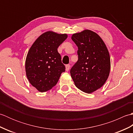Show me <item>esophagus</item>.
<instances>
[{
    "label": "esophagus",
    "mask_w": 133,
    "mask_h": 133,
    "mask_svg": "<svg viewBox=\"0 0 133 133\" xmlns=\"http://www.w3.org/2000/svg\"><path fill=\"white\" fill-rule=\"evenodd\" d=\"M70 68V64H66V71H69Z\"/></svg>",
    "instance_id": "34e87169"
}]
</instances>
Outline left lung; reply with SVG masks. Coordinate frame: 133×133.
<instances>
[{
    "instance_id": "1",
    "label": "left lung",
    "mask_w": 133,
    "mask_h": 133,
    "mask_svg": "<svg viewBox=\"0 0 133 133\" xmlns=\"http://www.w3.org/2000/svg\"><path fill=\"white\" fill-rule=\"evenodd\" d=\"M71 39L78 48V60L71 67L70 74L76 87L90 94L101 88L108 78V50L100 36L92 31L74 34Z\"/></svg>"
}]
</instances>
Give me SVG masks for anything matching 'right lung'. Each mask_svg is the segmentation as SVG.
Returning <instances> with one entry per match:
<instances>
[{"label":"right lung","instance_id":"right-lung-1","mask_svg":"<svg viewBox=\"0 0 133 133\" xmlns=\"http://www.w3.org/2000/svg\"><path fill=\"white\" fill-rule=\"evenodd\" d=\"M67 34L46 32L36 39L27 54L26 72L30 83L38 91L45 92L55 86L65 71L58 48Z\"/></svg>","mask_w":133,"mask_h":133}]
</instances>
